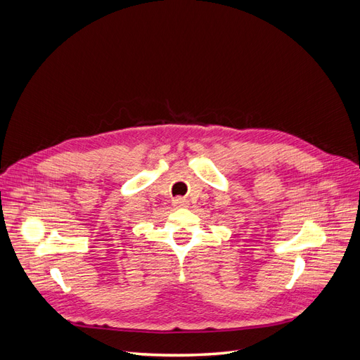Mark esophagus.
I'll return each mask as SVG.
<instances>
[{"label": "esophagus", "mask_w": 360, "mask_h": 360, "mask_svg": "<svg viewBox=\"0 0 360 360\" xmlns=\"http://www.w3.org/2000/svg\"><path fill=\"white\" fill-rule=\"evenodd\" d=\"M174 205H177V207H186V205H188V201L184 200V198H181V197H179V198L174 200Z\"/></svg>", "instance_id": "34e87169"}]
</instances>
